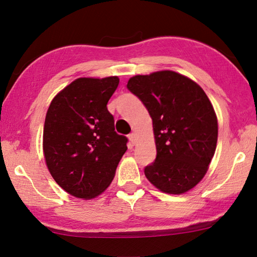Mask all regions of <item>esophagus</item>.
<instances>
[{
    "label": "esophagus",
    "instance_id": "esophagus-1",
    "mask_svg": "<svg viewBox=\"0 0 257 257\" xmlns=\"http://www.w3.org/2000/svg\"><path fill=\"white\" fill-rule=\"evenodd\" d=\"M129 141H130V143H132L133 145H135L136 144V134L135 133H132V134H129Z\"/></svg>",
    "mask_w": 257,
    "mask_h": 257
}]
</instances>
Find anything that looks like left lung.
<instances>
[{
    "label": "left lung",
    "mask_w": 257,
    "mask_h": 257,
    "mask_svg": "<svg viewBox=\"0 0 257 257\" xmlns=\"http://www.w3.org/2000/svg\"><path fill=\"white\" fill-rule=\"evenodd\" d=\"M127 88L153 121L156 159L145 167L147 179L169 194L196 186L207 171L217 142V120L196 82L175 71L130 78Z\"/></svg>",
    "instance_id": "left-lung-1"
}]
</instances>
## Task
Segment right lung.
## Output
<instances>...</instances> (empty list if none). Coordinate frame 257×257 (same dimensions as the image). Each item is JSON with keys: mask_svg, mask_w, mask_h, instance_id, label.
<instances>
[{"mask_svg": "<svg viewBox=\"0 0 257 257\" xmlns=\"http://www.w3.org/2000/svg\"><path fill=\"white\" fill-rule=\"evenodd\" d=\"M118 77L78 78L61 90L46 113L43 150L49 171L72 196L90 199L113 180L128 138L114 130L106 104Z\"/></svg>", "mask_w": 257, "mask_h": 257, "instance_id": "right-lung-1", "label": "right lung"}]
</instances>
